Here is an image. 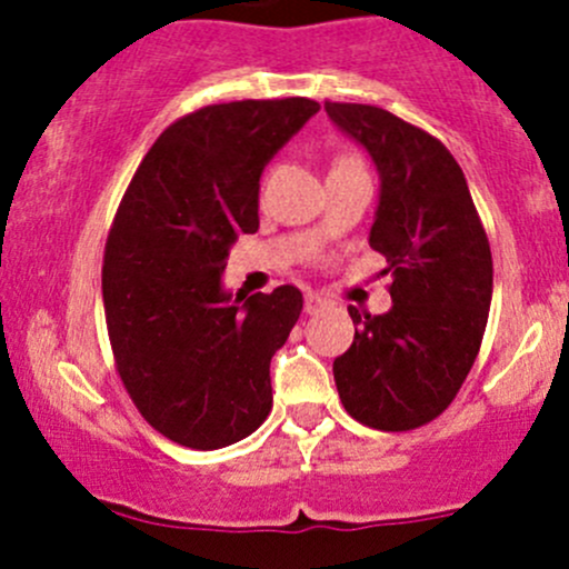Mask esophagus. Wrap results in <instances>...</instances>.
Here are the masks:
<instances>
[{
	"label": "esophagus",
	"instance_id": "obj_1",
	"mask_svg": "<svg viewBox=\"0 0 569 569\" xmlns=\"http://www.w3.org/2000/svg\"><path fill=\"white\" fill-rule=\"evenodd\" d=\"M327 308V300H321L319 295H313V291H308L306 295V313H319Z\"/></svg>",
	"mask_w": 569,
	"mask_h": 569
}]
</instances>
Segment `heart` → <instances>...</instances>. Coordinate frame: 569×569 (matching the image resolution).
<instances>
[{
    "instance_id": "obj_1",
    "label": "heart",
    "mask_w": 569,
    "mask_h": 569,
    "mask_svg": "<svg viewBox=\"0 0 569 569\" xmlns=\"http://www.w3.org/2000/svg\"><path fill=\"white\" fill-rule=\"evenodd\" d=\"M338 164H358V162H355V159H349V157H343V159H338V162L332 164V168H338Z\"/></svg>"
}]
</instances>
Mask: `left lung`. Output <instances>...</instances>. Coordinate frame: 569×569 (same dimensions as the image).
<instances>
[{"label": "left lung", "mask_w": 569, "mask_h": 569, "mask_svg": "<svg viewBox=\"0 0 569 569\" xmlns=\"http://www.w3.org/2000/svg\"><path fill=\"white\" fill-rule=\"evenodd\" d=\"M338 129L380 170L369 244L391 272L393 308H349L355 341L332 363L341 405L355 421L410 432L460 393L479 355L492 300V252L468 181L429 131L371 104L325 101Z\"/></svg>", "instance_id": "obj_1"}]
</instances>
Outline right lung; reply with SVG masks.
Instances as JSON below:
<instances>
[{
	"label": "right lung",
	"instance_id": "1",
	"mask_svg": "<svg viewBox=\"0 0 569 569\" xmlns=\"http://www.w3.org/2000/svg\"><path fill=\"white\" fill-rule=\"evenodd\" d=\"M317 112L300 96L194 109L159 134L114 211L101 269L114 369L178 446H231L272 410L269 360L302 295L278 286L239 306L220 274L239 233L258 231L263 164Z\"/></svg>",
	"mask_w": 569,
	"mask_h": 569
}]
</instances>
